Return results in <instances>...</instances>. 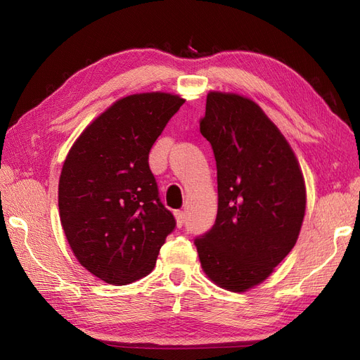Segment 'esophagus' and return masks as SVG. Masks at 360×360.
<instances>
[{
  "instance_id": "obj_1",
  "label": "esophagus",
  "mask_w": 360,
  "mask_h": 360,
  "mask_svg": "<svg viewBox=\"0 0 360 360\" xmlns=\"http://www.w3.org/2000/svg\"><path fill=\"white\" fill-rule=\"evenodd\" d=\"M174 216H176L177 226H183L184 222H186V213H184L183 210H176L174 212Z\"/></svg>"
}]
</instances>
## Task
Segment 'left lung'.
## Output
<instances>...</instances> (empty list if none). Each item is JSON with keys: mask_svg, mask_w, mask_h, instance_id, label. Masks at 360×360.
Here are the masks:
<instances>
[{"mask_svg": "<svg viewBox=\"0 0 360 360\" xmlns=\"http://www.w3.org/2000/svg\"><path fill=\"white\" fill-rule=\"evenodd\" d=\"M200 130L216 159L217 214L195 246L210 281L243 292L296 245L307 209L303 174L285 136L248 97L210 91Z\"/></svg>", "mask_w": 360, "mask_h": 360, "instance_id": "obj_1", "label": "left lung"}]
</instances>
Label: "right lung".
I'll list each match as a JSON object with an SVG mask.
<instances>
[{
  "label": "right lung",
  "instance_id": "right-lung-1",
  "mask_svg": "<svg viewBox=\"0 0 360 360\" xmlns=\"http://www.w3.org/2000/svg\"><path fill=\"white\" fill-rule=\"evenodd\" d=\"M183 103L160 91L126 96L84 129L63 163L61 226L81 266L106 284L147 276L176 226L148 153Z\"/></svg>",
  "mask_w": 360,
  "mask_h": 360
}]
</instances>
